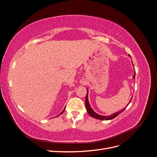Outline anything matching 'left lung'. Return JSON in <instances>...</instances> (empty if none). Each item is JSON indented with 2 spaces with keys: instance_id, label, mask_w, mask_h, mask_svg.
<instances>
[{
  "instance_id": "obj_1",
  "label": "left lung",
  "mask_w": 157,
  "mask_h": 157,
  "mask_svg": "<svg viewBox=\"0 0 157 157\" xmlns=\"http://www.w3.org/2000/svg\"><path fill=\"white\" fill-rule=\"evenodd\" d=\"M129 56H130V55H129ZM135 75H136V72H135L134 76H133V78H135ZM131 100H132V99H131ZM131 100H130V101H131ZM129 103H128V104H129ZM85 104H86V110H87V111H88L90 116H91V117H94L95 118H97V119L102 120V121H103V120H111V119H113V118H115L116 117H117L118 115H119V114H121L122 112L124 111V109H126V108L123 109L122 110L118 111V112H117V113H116L115 114H113V115H111L110 116H101V115H98L97 113H96L92 110V109L91 108V107H90V105L89 102H88V91H87V94H86V100H85Z\"/></svg>"
}]
</instances>
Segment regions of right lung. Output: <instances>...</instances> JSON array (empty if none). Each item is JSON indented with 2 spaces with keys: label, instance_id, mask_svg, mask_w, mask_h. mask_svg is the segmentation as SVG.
I'll use <instances>...</instances> for the list:
<instances>
[{
  "label": "right lung",
  "instance_id": "obj_1",
  "mask_svg": "<svg viewBox=\"0 0 157 157\" xmlns=\"http://www.w3.org/2000/svg\"><path fill=\"white\" fill-rule=\"evenodd\" d=\"M64 110H65V109H63V111H62V112H61V113H60V114H59V115H61V114H62V113H63V111H64Z\"/></svg>",
  "mask_w": 157,
  "mask_h": 157
}]
</instances>
